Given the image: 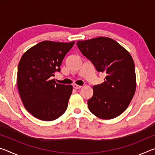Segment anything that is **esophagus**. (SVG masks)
Instances as JSON below:
<instances>
[{
    "mask_svg": "<svg viewBox=\"0 0 155 155\" xmlns=\"http://www.w3.org/2000/svg\"><path fill=\"white\" fill-rule=\"evenodd\" d=\"M73 87H74V89H76V90H78V89H80V88L82 87V86L77 85V84H74V85H73Z\"/></svg>",
    "mask_w": 155,
    "mask_h": 155,
    "instance_id": "esophagus-1",
    "label": "esophagus"
}]
</instances>
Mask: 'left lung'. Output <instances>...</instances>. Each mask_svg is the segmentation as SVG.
I'll return each instance as SVG.
<instances>
[{
  "label": "left lung",
  "mask_w": 155,
  "mask_h": 155,
  "mask_svg": "<svg viewBox=\"0 0 155 155\" xmlns=\"http://www.w3.org/2000/svg\"><path fill=\"white\" fill-rule=\"evenodd\" d=\"M77 45L98 72H105L104 82L93 86L88 108L96 117L109 120L122 114L136 89L135 64L127 50L113 39L99 37L78 41Z\"/></svg>",
  "instance_id": "left-lung-1"
}]
</instances>
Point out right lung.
<instances>
[{
	"mask_svg": "<svg viewBox=\"0 0 155 155\" xmlns=\"http://www.w3.org/2000/svg\"><path fill=\"white\" fill-rule=\"evenodd\" d=\"M74 43L43 41L21 57L18 89L26 109L36 118L52 121L66 111L72 86L57 83L52 77L60 72L63 59Z\"/></svg>",
	"mask_w": 155,
	"mask_h": 155,
	"instance_id": "right-lung-1",
	"label": "right lung"
}]
</instances>
